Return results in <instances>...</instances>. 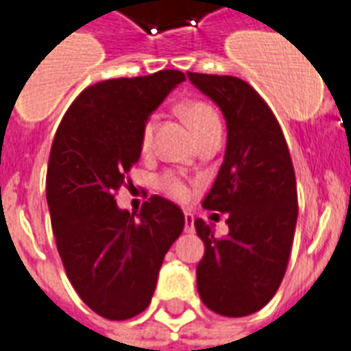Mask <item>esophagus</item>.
<instances>
[{
    "instance_id": "1",
    "label": "esophagus",
    "mask_w": 351,
    "mask_h": 351,
    "mask_svg": "<svg viewBox=\"0 0 351 351\" xmlns=\"http://www.w3.org/2000/svg\"><path fill=\"white\" fill-rule=\"evenodd\" d=\"M194 216L190 213H184V232H194Z\"/></svg>"
}]
</instances>
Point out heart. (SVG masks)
Wrapping results in <instances>:
<instances>
[{"label": "heart", "instance_id": "obj_1", "mask_svg": "<svg viewBox=\"0 0 351 351\" xmlns=\"http://www.w3.org/2000/svg\"><path fill=\"white\" fill-rule=\"evenodd\" d=\"M183 115L186 119L192 130H194L197 141L203 138L205 135L213 132H221V121H219L218 111L214 110L213 106L206 104L203 100H190L183 106ZM156 121L157 115L152 113L145 121L141 133H138V148L143 154H148L152 150V143H154V132H156ZM157 189L161 190L162 194L172 197L176 201L189 199L190 186L181 176L176 172H165L157 178Z\"/></svg>", "mask_w": 351, "mask_h": 351}]
</instances>
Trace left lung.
<instances>
[{
	"instance_id": "1",
	"label": "left lung",
	"mask_w": 351,
	"mask_h": 351,
	"mask_svg": "<svg viewBox=\"0 0 351 351\" xmlns=\"http://www.w3.org/2000/svg\"><path fill=\"white\" fill-rule=\"evenodd\" d=\"M186 75L227 121L225 159L201 205L227 213L229 234L216 238L203 219L194 221L205 243L197 291L214 313L245 317L274 297L286 274L298 216L295 168L284 132L256 89L229 75Z\"/></svg>"
}]
</instances>
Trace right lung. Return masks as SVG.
Here are the masks:
<instances>
[{
  "mask_svg": "<svg viewBox=\"0 0 351 351\" xmlns=\"http://www.w3.org/2000/svg\"><path fill=\"white\" fill-rule=\"evenodd\" d=\"M183 80L181 71L162 69L93 84L73 100L54 135L45 189L56 247L78 297L108 320L132 319L150 306L165 254L183 232L181 208L161 195L138 214L115 201L141 157V128Z\"/></svg>",
  "mask_w": 351,
  "mask_h": 351,
  "instance_id": "obj_1",
  "label": "right lung"
}]
</instances>
